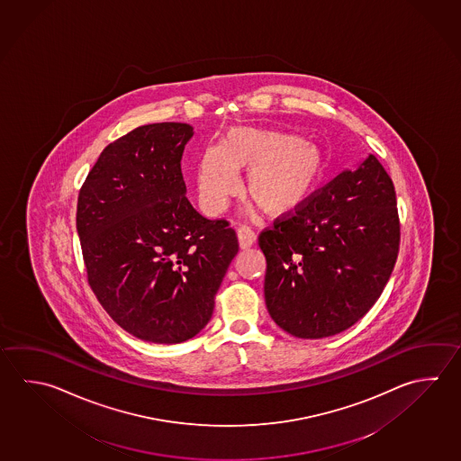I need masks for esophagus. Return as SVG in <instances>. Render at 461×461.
Instances as JSON below:
<instances>
[{
  "instance_id": "obj_1",
  "label": "esophagus",
  "mask_w": 461,
  "mask_h": 461,
  "mask_svg": "<svg viewBox=\"0 0 461 461\" xmlns=\"http://www.w3.org/2000/svg\"><path fill=\"white\" fill-rule=\"evenodd\" d=\"M237 239L240 249H250L251 245L257 240V234L253 232V229L249 226H240L237 229Z\"/></svg>"
}]
</instances>
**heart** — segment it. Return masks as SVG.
Returning a JSON list of instances; mask_svg holds the SVG:
<instances>
[{
	"label": "heart",
	"mask_w": 461,
	"mask_h": 461,
	"mask_svg": "<svg viewBox=\"0 0 461 461\" xmlns=\"http://www.w3.org/2000/svg\"><path fill=\"white\" fill-rule=\"evenodd\" d=\"M237 172H247L245 192L260 210L283 218L302 210L319 190L327 156L317 142L299 134L232 126L198 160V198L206 214L216 216L226 208L239 190Z\"/></svg>",
	"instance_id": "b5f03b06"
}]
</instances>
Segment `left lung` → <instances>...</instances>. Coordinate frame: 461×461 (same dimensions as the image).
<instances>
[{
  "label": "left lung",
  "instance_id": "1",
  "mask_svg": "<svg viewBox=\"0 0 461 461\" xmlns=\"http://www.w3.org/2000/svg\"><path fill=\"white\" fill-rule=\"evenodd\" d=\"M258 245L265 301L289 335L319 339L359 321L384 293L400 249L393 182L375 156L344 170Z\"/></svg>",
  "mask_w": 461,
  "mask_h": 461
}]
</instances>
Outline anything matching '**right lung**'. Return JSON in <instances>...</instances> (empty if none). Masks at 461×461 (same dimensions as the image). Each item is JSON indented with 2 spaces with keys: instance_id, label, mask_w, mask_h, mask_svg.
Here are the masks:
<instances>
[{
  "instance_id": "right-lung-1",
  "label": "right lung",
  "mask_w": 461,
  "mask_h": 461,
  "mask_svg": "<svg viewBox=\"0 0 461 461\" xmlns=\"http://www.w3.org/2000/svg\"><path fill=\"white\" fill-rule=\"evenodd\" d=\"M186 123H152L110 142L77 196L87 281L115 323L142 341L184 343L208 325L239 251L224 219L186 198Z\"/></svg>"
}]
</instances>
